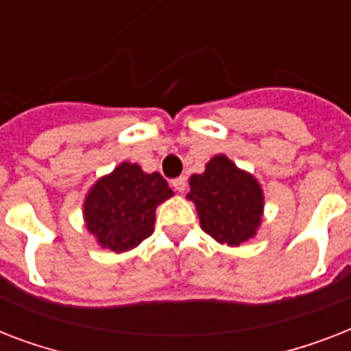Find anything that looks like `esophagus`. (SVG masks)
<instances>
[{"mask_svg":"<svg viewBox=\"0 0 351 351\" xmlns=\"http://www.w3.org/2000/svg\"><path fill=\"white\" fill-rule=\"evenodd\" d=\"M173 187H175L178 193L186 191V187H187L186 178H184V176H178V178H175V180H173Z\"/></svg>","mask_w":351,"mask_h":351,"instance_id":"34e87169","label":"esophagus"}]
</instances>
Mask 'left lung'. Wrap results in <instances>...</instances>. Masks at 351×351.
<instances>
[{"mask_svg":"<svg viewBox=\"0 0 351 351\" xmlns=\"http://www.w3.org/2000/svg\"><path fill=\"white\" fill-rule=\"evenodd\" d=\"M187 198L197 208L200 228L217 242L240 245L253 239L261 226L264 195L256 178L219 154L202 175L189 178Z\"/></svg>","mask_w":351,"mask_h":351,"instance_id":"obj_1","label":"left lung"}]
</instances>
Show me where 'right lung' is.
I'll use <instances>...</instances> for the list:
<instances>
[{
  "instance_id": "1",
  "label": "right lung",
  "mask_w": 351,
  "mask_h": 351,
  "mask_svg": "<svg viewBox=\"0 0 351 351\" xmlns=\"http://www.w3.org/2000/svg\"><path fill=\"white\" fill-rule=\"evenodd\" d=\"M171 197L160 173H143L140 165L121 162L87 193L85 226L101 247L123 253L153 234L154 211Z\"/></svg>"
}]
</instances>
